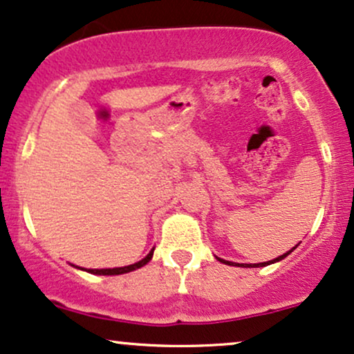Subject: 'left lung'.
<instances>
[{"instance_id": "8db88e82", "label": "left lung", "mask_w": 354, "mask_h": 354, "mask_svg": "<svg viewBox=\"0 0 354 354\" xmlns=\"http://www.w3.org/2000/svg\"><path fill=\"white\" fill-rule=\"evenodd\" d=\"M297 245H299V244H297ZM297 245L293 247L292 250H295V249H297ZM292 250H288V252H285L283 255H280V257L274 259V261H269V262H262V263H236V262H229V261H224V259H219V257H216V259H218V261H221V262H223V263H227V266H236V267H266V266H270V263H275V262L282 261V259L287 257V255L290 254Z\"/></svg>"}]
</instances>
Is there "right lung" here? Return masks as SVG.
<instances>
[{
    "mask_svg": "<svg viewBox=\"0 0 354 354\" xmlns=\"http://www.w3.org/2000/svg\"><path fill=\"white\" fill-rule=\"evenodd\" d=\"M153 250H155V249H151L150 254H148L145 259H142V261H140V262H135V263H131V266H127V267H115V269H80V267H77V269H80V270H87L88 274H95V275H120V274H129V272L140 269V267H143L145 263L150 262L151 257H153Z\"/></svg>",
    "mask_w": 354,
    "mask_h": 354,
    "instance_id": "right-lung-1",
    "label": "right lung"
}]
</instances>
